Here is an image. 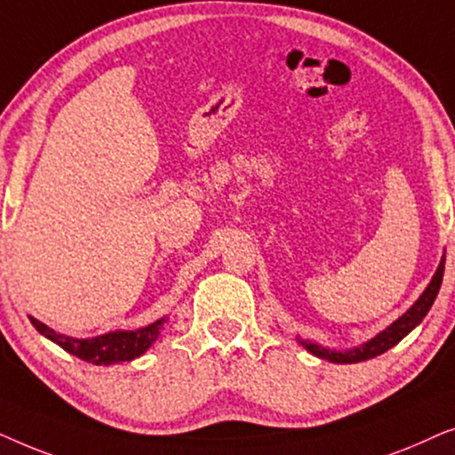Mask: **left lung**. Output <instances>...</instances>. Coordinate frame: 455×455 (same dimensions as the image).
Segmentation results:
<instances>
[{
    "label": "left lung",
    "mask_w": 455,
    "mask_h": 455,
    "mask_svg": "<svg viewBox=\"0 0 455 455\" xmlns=\"http://www.w3.org/2000/svg\"><path fill=\"white\" fill-rule=\"evenodd\" d=\"M443 271H445V254H443V259H441L437 271H435L431 283L427 285V290L422 291V296L419 298V300H416L412 307H410L406 313L400 316V319L391 323L387 329H383V331L377 333L372 339L364 341L363 346L352 347V350H329V347L315 344V341H308V339H298V341H300V344L307 347L310 354H315L316 358L327 360V363L354 364V363H363V360L375 358V356H379V354L387 352L389 347L400 344V341L406 338V335L412 331V329L419 325L422 319H425L427 313L433 307L435 298H437V294H439L441 282H443Z\"/></svg>",
    "instance_id": "8db88e82"
}]
</instances>
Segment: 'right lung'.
Masks as SVG:
<instances>
[{
    "instance_id": "1",
    "label": "right lung",
    "mask_w": 455,
    "mask_h": 455,
    "mask_svg": "<svg viewBox=\"0 0 455 455\" xmlns=\"http://www.w3.org/2000/svg\"><path fill=\"white\" fill-rule=\"evenodd\" d=\"M33 327L53 344L64 347L72 356H76L84 363H92L99 366H109L117 363H128V360L139 358L145 354L159 338V331L164 329L167 319H159L151 323V325L136 329V331H109L105 335H97V338H70V335L53 331L45 323L36 321L35 316H28Z\"/></svg>"
}]
</instances>
